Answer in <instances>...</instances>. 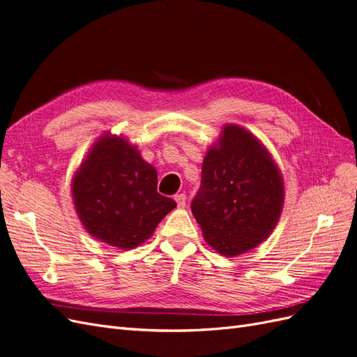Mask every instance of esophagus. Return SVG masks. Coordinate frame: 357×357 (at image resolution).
Masks as SVG:
<instances>
[{
  "mask_svg": "<svg viewBox=\"0 0 357 357\" xmlns=\"http://www.w3.org/2000/svg\"><path fill=\"white\" fill-rule=\"evenodd\" d=\"M174 199H176V202H177L180 208H183L186 205V195H185V193H178V195L174 197Z\"/></svg>",
  "mask_w": 357,
  "mask_h": 357,
  "instance_id": "1",
  "label": "esophagus"
}]
</instances>
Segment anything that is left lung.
<instances>
[{
	"mask_svg": "<svg viewBox=\"0 0 357 357\" xmlns=\"http://www.w3.org/2000/svg\"><path fill=\"white\" fill-rule=\"evenodd\" d=\"M201 176L190 208L210 247L234 257L268 238L283 210L284 186L271 153L252 132L225 125Z\"/></svg>",
	"mask_w": 357,
	"mask_h": 357,
	"instance_id": "1",
	"label": "left lung"
}]
</instances>
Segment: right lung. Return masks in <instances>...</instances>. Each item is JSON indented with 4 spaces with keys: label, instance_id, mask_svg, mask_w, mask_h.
Listing matches in <instances>:
<instances>
[{
    "label": "right lung",
    "instance_id": "add662e5",
    "mask_svg": "<svg viewBox=\"0 0 357 357\" xmlns=\"http://www.w3.org/2000/svg\"><path fill=\"white\" fill-rule=\"evenodd\" d=\"M158 172L138 147L105 132L93 143L71 180L74 208L83 228L105 244L131 250L153 235L176 208L158 193Z\"/></svg>",
    "mask_w": 357,
    "mask_h": 357
}]
</instances>
